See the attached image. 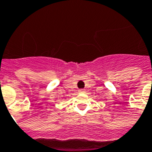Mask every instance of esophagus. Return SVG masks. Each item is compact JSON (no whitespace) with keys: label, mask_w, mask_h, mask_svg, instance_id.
Wrapping results in <instances>:
<instances>
[{"label":"esophagus","mask_w":152,"mask_h":152,"mask_svg":"<svg viewBox=\"0 0 152 152\" xmlns=\"http://www.w3.org/2000/svg\"><path fill=\"white\" fill-rule=\"evenodd\" d=\"M79 92H80V93H83V92H85V91L83 90V89H80V90H79Z\"/></svg>","instance_id":"esophagus-1"}]
</instances>
